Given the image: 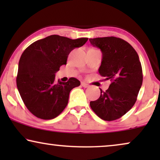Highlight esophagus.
<instances>
[{
  "instance_id": "esophagus-1",
  "label": "esophagus",
  "mask_w": 160,
  "mask_h": 160,
  "mask_svg": "<svg viewBox=\"0 0 160 160\" xmlns=\"http://www.w3.org/2000/svg\"><path fill=\"white\" fill-rule=\"evenodd\" d=\"M82 86L83 87H84V88H87V87H89V84H86V83L85 82H82Z\"/></svg>"
}]
</instances>
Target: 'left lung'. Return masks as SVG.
<instances>
[{
    "mask_svg": "<svg viewBox=\"0 0 160 160\" xmlns=\"http://www.w3.org/2000/svg\"><path fill=\"white\" fill-rule=\"evenodd\" d=\"M89 41L102 52L100 75L111 82L106 92L100 89V98L89 105L100 119L113 121L128 112L137 100L143 82L138 54L130 43L117 37L90 38Z\"/></svg>",
    "mask_w": 160,
    "mask_h": 160,
    "instance_id": "8db88e82",
    "label": "left lung"
}]
</instances>
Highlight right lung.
I'll use <instances>...</instances> for the list:
<instances>
[{"mask_svg": "<svg viewBox=\"0 0 160 160\" xmlns=\"http://www.w3.org/2000/svg\"><path fill=\"white\" fill-rule=\"evenodd\" d=\"M88 38L71 39L52 35L30 44L19 61L17 86L27 108L39 119H52L60 114L68 102L70 92L80 82L70 78L57 82L55 73L72 50L81 47Z\"/></svg>", "mask_w": 160, "mask_h": 160, "instance_id": "right-lung-1", "label": "right lung"}]
</instances>
